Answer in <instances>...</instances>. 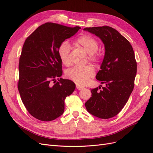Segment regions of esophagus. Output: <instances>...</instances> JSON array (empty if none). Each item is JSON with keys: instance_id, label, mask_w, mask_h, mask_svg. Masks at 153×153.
I'll return each instance as SVG.
<instances>
[{"instance_id": "obj_1", "label": "esophagus", "mask_w": 153, "mask_h": 153, "mask_svg": "<svg viewBox=\"0 0 153 153\" xmlns=\"http://www.w3.org/2000/svg\"><path fill=\"white\" fill-rule=\"evenodd\" d=\"M76 89H78V90H81V89H82L83 87L82 86H81V85H76Z\"/></svg>"}]
</instances>
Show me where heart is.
Returning a JSON list of instances; mask_svg holds the SVG:
<instances>
[{
  "label": "heart",
  "instance_id": "heart-1",
  "mask_svg": "<svg viewBox=\"0 0 153 153\" xmlns=\"http://www.w3.org/2000/svg\"><path fill=\"white\" fill-rule=\"evenodd\" d=\"M75 45L77 47L84 49L89 53V60L94 63L100 62V55L97 53L99 49V43L94 38L89 34H82L75 40ZM58 53L60 59L64 65L69 66L71 64V61L69 57L70 53V45L64 41L60 45L58 49ZM94 69L91 65L84 67H74L66 72V77L69 80L76 83V84L84 85L87 84L91 77L94 76Z\"/></svg>",
  "mask_w": 153,
  "mask_h": 153
}]
</instances>
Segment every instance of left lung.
Segmentation results:
<instances>
[{
  "instance_id": "obj_1",
  "label": "left lung",
  "mask_w": 153,
  "mask_h": 153,
  "mask_svg": "<svg viewBox=\"0 0 153 153\" xmlns=\"http://www.w3.org/2000/svg\"><path fill=\"white\" fill-rule=\"evenodd\" d=\"M102 40L105 53L96 79L105 86L91 90L85 102L88 112L100 119L115 116L127 103L132 92L137 74V61L130 43L109 26L86 27Z\"/></svg>"
}]
</instances>
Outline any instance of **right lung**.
<instances>
[{
    "instance_id": "add662e5",
    "label": "right lung",
    "mask_w": 153,
    "mask_h": 153,
    "mask_svg": "<svg viewBox=\"0 0 153 153\" xmlns=\"http://www.w3.org/2000/svg\"><path fill=\"white\" fill-rule=\"evenodd\" d=\"M80 29L47 22L25 41L18 65V89L27 110L39 121H51L61 116L64 100L75 89L71 80L59 78L62 69L58 49Z\"/></svg>"
}]
</instances>
